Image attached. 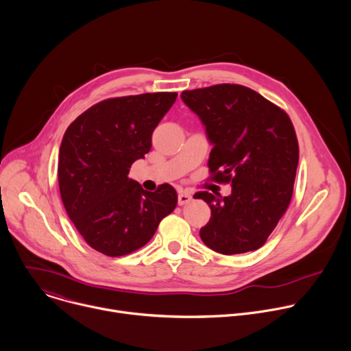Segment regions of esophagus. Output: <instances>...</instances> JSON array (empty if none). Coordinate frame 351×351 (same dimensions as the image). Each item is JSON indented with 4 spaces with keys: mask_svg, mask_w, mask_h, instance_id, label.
<instances>
[{
    "mask_svg": "<svg viewBox=\"0 0 351 351\" xmlns=\"http://www.w3.org/2000/svg\"><path fill=\"white\" fill-rule=\"evenodd\" d=\"M191 202V194L186 193V191H180L179 195H178V204L179 206H184L187 203Z\"/></svg>",
    "mask_w": 351,
    "mask_h": 351,
    "instance_id": "esophagus-1",
    "label": "esophagus"
}]
</instances>
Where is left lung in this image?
Masks as SVG:
<instances>
[{"instance_id": "1", "label": "left lung", "mask_w": 351, "mask_h": 351, "mask_svg": "<svg viewBox=\"0 0 351 351\" xmlns=\"http://www.w3.org/2000/svg\"><path fill=\"white\" fill-rule=\"evenodd\" d=\"M184 104L198 115L214 144L210 179L232 183L228 197L198 191L211 208L199 237L232 256L263 247L286 213L298 164V141L289 115L241 84L184 90Z\"/></svg>"}]
</instances>
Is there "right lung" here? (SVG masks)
<instances>
[{
    "label": "right lung",
    "instance_id": "right-lung-1",
    "mask_svg": "<svg viewBox=\"0 0 351 351\" xmlns=\"http://www.w3.org/2000/svg\"><path fill=\"white\" fill-rule=\"evenodd\" d=\"M178 93H144L99 101L66 129L58 182L68 217L98 253L121 257L141 248L176 204V190H144L130 179L136 160L152 148V134Z\"/></svg>",
    "mask_w": 351,
    "mask_h": 351
}]
</instances>
